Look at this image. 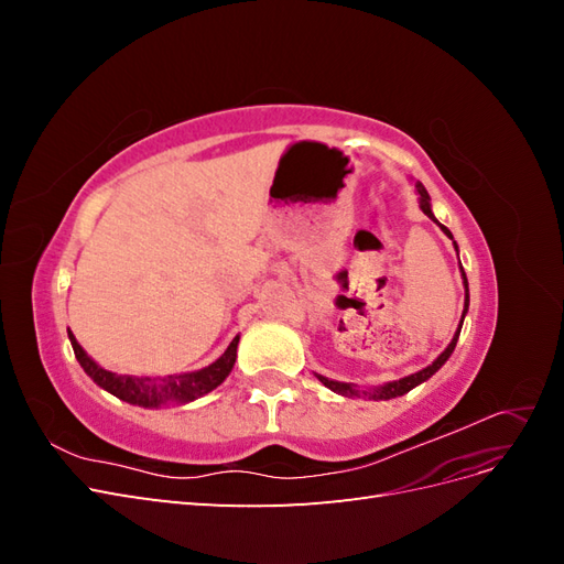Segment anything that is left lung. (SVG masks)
Masks as SVG:
<instances>
[{
    "mask_svg": "<svg viewBox=\"0 0 564 564\" xmlns=\"http://www.w3.org/2000/svg\"><path fill=\"white\" fill-rule=\"evenodd\" d=\"M416 191H419V195H421V209H423V214L435 220V216H433V212H431V197H429V191H425V187H423L421 183H416ZM435 224H437V220H435ZM440 228L445 230V232L452 237V232H449L445 226H440ZM452 240H454V237H452ZM460 272H464V270H460ZM464 284H466V308H464V315H466V311H468V280H466V272H464ZM460 324H464V317H460ZM460 324H458V329H456V334H454V338H452V344L447 346V350L442 352L431 367H425V369H421V371L412 373V377H404V379H400V381H392V383H386V386H381V388H377V390H371V392H369V398H373V400H390V398H398V395H404V392L412 390L414 386L423 383L425 379H431L433 373H435L442 365H445V362L449 360V355L454 352V348H456V340H458V334H460ZM317 379H319L324 386H327L329 390L338 392V395H346V398L360 395V392H357L350 383H338V381H329V379H324V377H317Z\"/></svg>",
    "mask_w": 564,
    "mask_h": 564,
    "instance_id": "obj_1",
    "label": "left lung"
}]
</instances>
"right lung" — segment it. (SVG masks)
I'll return each instance as SVG.
<instances>
[{
	"label": "right lung",
	"mask_w": 564,
	"mask_h": 564,
	"mask_svg": "<svg viewBox=\"0 0 564 564\" xmlns=\"http://www.w3.org/2000/svg\"><path fill=\"white\" fill-rule=\"evenodd\" d=\"M67 336H70L77 362L100 388H106L119 400L141 404V406H160L164 402H191L204 395V392L214 390L216 386L224 383L230 373L237 357V340H240V336H235L228 350L220 355L214 365L204 367L199 371L178 373V377H164V379H135V377H119V373L98 367L91 357L82 350V346L77 344L70 332H67Z\"/></svg>",
	"instance_id": "obj_1"
}]
</instances>
